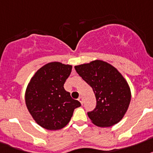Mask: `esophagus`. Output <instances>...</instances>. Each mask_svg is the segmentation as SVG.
Instances as JSON below:
<instances>
[{"instance_id": "obj_1", "label": "esophagus", "mask_w": 153, "mask_h": 153, "mask_svg": "<svg viewBox=\"0 0 153 153\" xmlns=\"http://www.w3.org/2000/svg\"><path fill=\"white\" fill-rule=\"evenodd\" d=\"M79 100L80 101V103L82 104V105H83V99H82V97H80L79 98Z\"/></svg>"}]
</instances>
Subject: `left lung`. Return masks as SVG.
Returning a JSON list of instances; mask_svg holds the SVG:
<instances>
[{"instance_id": "8db88e82", "label": "left lung", "mask_w": 153, "mask_h": 153, "mask_svg": "<svg viewBox=\"0 0 153 153\" xmlns=\"http://www.w3.org/2000/svg\"><path fill=\"white\" fill-rule=\"evenodd\" d=\"M74 68L96 97V108L87 113L92 123L100 127L118 123L126 114L131 99L130 86L121 73L100 59Z\"/></svg>"}]
</instances>
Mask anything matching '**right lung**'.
<instances>
[{
	"label": "right lung",
	"mask_w": 153,
	"mask_h": 153,
	"mask_svg": "<svg viewBox=\"0 0 153 153\" xmlns=\"http://www.w3.org/2000/svg\"><path fill=\"white\" fill-rule=\"evenodd\" d=\"M71 69L69 64L51 62L37 71L27 85L25 93L27 109L36 123L46 130L64 128L74 109L81 106L64 88Z\"/></svg>",
	"instance_id": "right-lung-1"
}]
</instances>
